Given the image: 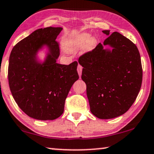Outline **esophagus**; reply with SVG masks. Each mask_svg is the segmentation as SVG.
<instances>
[{"mask_svg":"<svg viewBox=\"0 0 154 154\" xmlns=\"http://www.w3.org/2000/svg\"><path fill=\"white\" fill-rule=\"evenodd\" d=\"M82 67L80 65H78V67H77V71L78 73H79V74L80 75V78L81 76V74H82Z\"/></svg>","mask_w":154,"mask_h":154,"instance_id":"1","label":"esophagus"}]
</instances>
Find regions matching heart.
Listing matches in <instances>:
<instances>
[{
	"mask_svg": "<svg viewBox=\"0 0 154 154\" xmlns=\"http://www.w3.org/2000/svg\"><path fill=\"white\" fill-rule=\"evenodd\" d=\"M96 45V40L90 37L87 33H81L75 36H69L64 39L63 48L67 53H74L83 48V52H89L94 48Z\"/></svg>",
	"mask_w": 154,
	"mask_h": 154,
	"instance_id": "heart-1",
	"label": "heart"
}]
</instances>
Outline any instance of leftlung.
Instances as JSON below:
<instances>
[{
  "label": "left lung",
  "instance_id": "left-lung-1",
  "mask_svg": "<svg viewBox=\"0 0 154 154\" xmlns=\"http://www.w3.org/2000/svg\"><path fill=\"white\" fill-rule=\"evenodd\" d=\"M107 35L92 51L79 58L82 79L87 85L90 110L101 119L126 112L140 91L143 70L136 45L118 32ZM109 46V49H104Z\"/></svg>",
  "mask_w": 154,
  "mask_h": 154
}]
</instances>
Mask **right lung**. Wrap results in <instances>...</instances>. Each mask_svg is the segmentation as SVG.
<instances>
[{
	"mask_svg": "<svg viewBox=\"0 0 154 154\" xmlns=\"http://www.w3.org/2000/svg\"><path fill=\"white\" fill-rule=\"evenodd\" d=\"M61 27L37 29L15 46L9 57L8 79L15 101L22 111L37 120H54L64 110L65 101L79 79L78 63H57L60 54L56 42ZM47 49L44 61L37 54Z\"/></svg>",
	"mask_w": 154,
	"mask_h": 154,
	"instance_id": "add662e5",
	"label": "right lung"
}]
</instances>
